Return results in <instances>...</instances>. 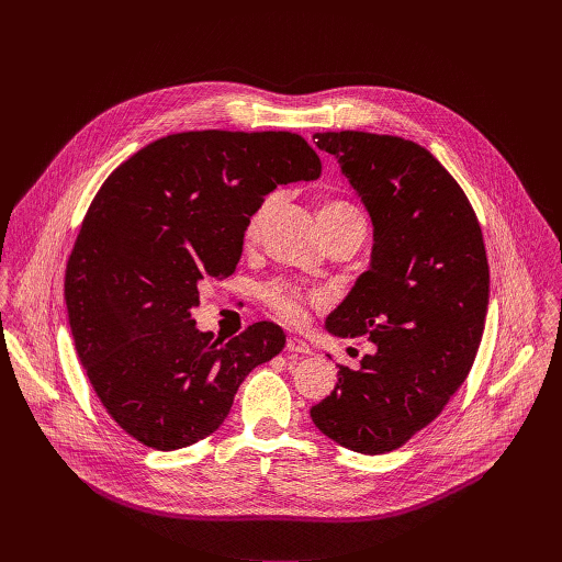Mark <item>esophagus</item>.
<instances>
[{
	"instance_id": "1",
	"label": "esophagus",
	"mask_w": 562,
	"mask_h": 562,
	"mask_svg": "<svg viewBox=\"0 0 562 562\" xmlns=\"http://www.w3.org/2000/svg\"><path fill=\"white\" fill-rule=\"evenodd\" d=\"M286 351L300 353V356H311L308 345H306L304 340H300V338H289V340H286Z\"/></svg>"
}]
</instances>
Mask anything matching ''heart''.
<instances>
[{"label": "heart", "instance_id": "obj_1", "mask_svg": "<svg viewBox=\"0 0 562 562\" xmlns=\"http://www.w3.org/2000/svg\"><path fill=\"white\" fill-rule=\"evenodd\" d=\"M276 200H278V195H269V198H265V200L258 204V209L251 213V217H249V222H247V237H256V235H258V231H260L265 217L269 215V211L273 209ZM323 211H325V213H356V215H360V211H358L356 206L347 204V202H331V204L323 206ZM323 211H319V213H323ZM265 300H267V304L273 308V313H276L278 317H282L284 323H289V325H300L302 319L306 317V306L319 302L317 295L304 297V295H302L300 291H295L293 286L280 284V282H278V284H269V286L265 289Z\"/></svg>", "mask_w": 562, "mask_h": 562}]
</instances>
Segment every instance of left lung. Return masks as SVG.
I'll return each instance as SVG.
<instances>
[{"label": "left lung", "mask_w": 562, "mask_h": 562, "mask_svg": "<svg viewBox=\"0 0 562 562\" xmlns=\"http://www.w3.org/2000/svg\"><path fill=\"white\" fill-rule=\"evenodd\" d=\"M373 224L371 262L327 317L338 338L369 336L356 371L311 407L313 425L358 453H386L440 416L485 329L490 267L475 213L420 144L362 131L315 133Z\"/></svg>", "instance_id": "8db88e82"}]
</instances>
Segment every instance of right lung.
I'll list each match as a JSON object with an SVG mask.
<instances>
[{"instance_id": "right-lung-1", "label": "right lung", "mask_w": 562, "mask_h": 562, "mask_svg": "<svg viewBox=\"0 0 562 562\" xmlns=\"http://www.w3.org/2000/svg\"><path fill=\"white\" fill-rule=\"evenodd\" d=\"M319 173L317 153L289 131H189L146 144L106 178L64 293L79 362L128 436L157 451L211 436L245 378L282 351L273 323L220 342L191 308L206 278L235 271L258 204Z\"/></svg>"}]
</instances>
